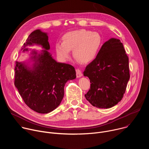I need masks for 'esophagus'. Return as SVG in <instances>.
<instances>
[{"label":"esophagus","instance_id":"esophagus-1","mask_svg":"<svg viewBox=\"0 0 149 149\" xmlns=\"http://www.w3.org/2000/svg\"><path fill=\"white\" fill-rule=\"evenodd\" d=\"M76 75H77V78H80L82 76V74L80 70L76 69Z\"/></svg>","mask_w":149,"mask_h":149}]
</instances>
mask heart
Masks as SVG:
<instances>
[{"label": "heart", "instance_id": "1", "mask_svg": "<svg viewBox=\"0 0 149 149\" xmlns=\"http://www.w3.org/2000/svg\"><path fill=\"white\" fill-rule=\"evenodd\" d=\"M102 43L101 35L96 32L80 29L67 33L63 36V42L55 45L58 58L66 61L70 58V51L74 56L82 63H88L96 58Z\"/></svg>", "mask_w": 149, "mask_h": 149}]
</instances>
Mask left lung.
<instances>
[{
    "instance_id": "1",
    "label": "left lung",
    "mask_w": 149,
    "mask_h": 149,
    "mask_svg": "<svg viewBox=\"0 0 149 149\" xmlns=\"http://www.w3.org/2000/svg\"><path fill=\"white\" fill-rule=\"evenodd\" d=\"M129 57L120 40L111 38L102 45L84 75L90 80L85 97L94 107L109 109L120 102L130 79Z\"/></svg>"
}]
</instances>
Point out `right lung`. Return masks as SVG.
Returning a JSON list of instances; mask_svg holds the SVG:
<instances>
[{
    "instance_id": "right-lung-1",
    "label": "right lung",
    "mask_w": 149,
    "mask_h": 149,
    "mask_svg": "<svg viewBox=\"0 0 149 149\" xmlns=\"http://www.w3.org/2000/svg\"><path fill=\"white\" fill-rule=\"evenodd\" d=\"M36 44L44 50L40 54L33 51L32 67L24 62H16L15 86L25 103L32 110L47 114L55 110L64 95V86L68 80L76 78L73 66L57 62L48 51L50 49L47 33L37 29L32 32L24 44L23 52L28 45Z\"/></svg>"
}]
</instances>
